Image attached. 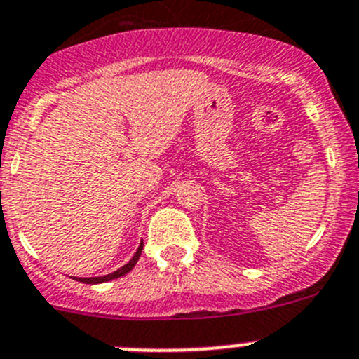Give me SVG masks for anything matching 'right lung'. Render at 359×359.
Returning a JSON list of instances; mask_svg holds the SVG:
<instances>
[{
	"label": "right lung",
	"instance_id": "right-lung-1",
	"mask_svg": "<svg viewBox=\"0 0 359 359\" xmlns=\"http://www.w3.org/2000/svg\"><path fill=\"white\" fill-rule=\"evenodd\" d=\"M142 249H144V243H140V247H138V250L135 252V256L128 261V264H124L123 268L116 270L114 273H109V276H105V277H87V279H83V277H76L75 280H79V283H83V284H102V283H109V280H112V279H119V277L126 276L131 268L137 264L138 257H140V254H142Z\"/></svg>",
	"mask_w": 359,
	"mask_h": 359
}]
</instances>
